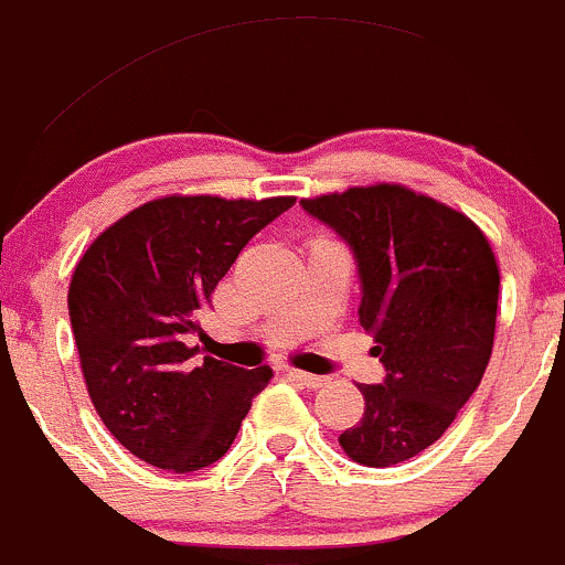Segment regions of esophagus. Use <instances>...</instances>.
<instances>
[{"label":"esophagus","mask_w":565,"mask_h":565,"mask_svg":"<svg viewBox=\"0 0 565 565\" xmlns=\"http://www.w3.org/2000/svg\"><path fill=\"white\" fill-rule=\"evenodd\" d=\"M282 372H285V375H288V377H294V381H299L301 386H307V388H321V386H326V377L312 375V372L294 370V367H285Z\"/></svg>","instance_id":"1"}]
</instances>
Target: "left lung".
<instances>
[{"mask_svg":"<svg viewBox=\"0 0 565 565\" xmlns=\"http://www.w3.org/2000/svg\"><path fill=\"white\" fill-rule=\"evenodd\" d=\"M353 249L359 323L386 377L359 383L364 416L340 435L353 462L388 468L433 446L492 356L500 271L479 225L403 184L301 198Z\"/></svg>","mask_w":565,"mask_h":565,"instance_id":"8db88e82","label":"left lung"}]
</instances>
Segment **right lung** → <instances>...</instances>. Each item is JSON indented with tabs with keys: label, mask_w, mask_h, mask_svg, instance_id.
Listing matches in <instances>:
<instances>
[{
	"label": "right lung",
	"mask_w": 565,
	"mask_h": 565,
	"mask_svg": "<svg viewBox=\"0 0 565 565\" xmlns=\"http://www.w3.org/2000/svg\"><path fill=\"white\" fill-rule=\"evenodd\" d=\"M296 198L166 195L108 225L67 290L86 392L108 433L154 468L190 473L234 444L271 370L193 362L203 310L244 244Z\"/></svg>",
	"instance_id": "obj_1"
}]
</instances>
